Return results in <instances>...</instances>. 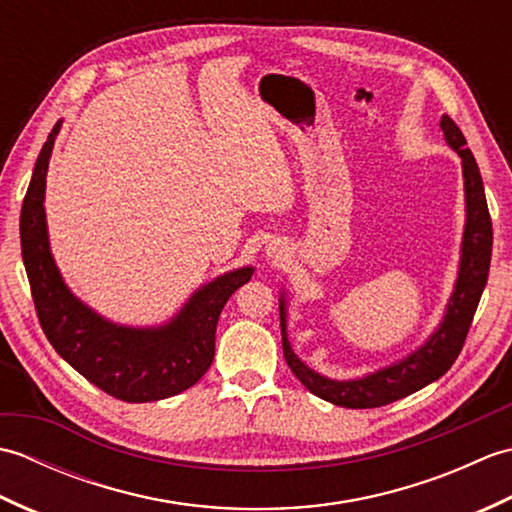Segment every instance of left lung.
Returning <instances> with one entry per match:
<instances>
[{
	"instance_id": "8db88e82",
	"label": "left lung",
	"mask_w": 512,
	"mask_h": 512,
	"mask_svg": "<svg viewBox=\"0 0 512 512\" xmlns=\"http://www.w3.org/2000/svg\"><path fill=\"white\" fill-rule=\"evenodd\" d=\"M440 127L444 136H447L449 145L462 156L466 189V228L458 284H455V292L449 301L447 317H444L440 330L431 336V341L398 365L380 369V372L365 376L361 380L339 383V380H330L314 372V369L299 361L297 354L290 350L286 336V312L284 303H281V343H284L286 363L292 369V374L301 380L303 387L312 391L314 396L332 402V405L350 409H374L427 387L433 380H438L442 374L449 372L455 358L462 352L466 334L471 330L477 303L482 299L488 279V268H491L493 224L491 213H488L480 169H477L471 149L466 147L464 134L449 116H442Z\"/></svg>"
}]
</instances>
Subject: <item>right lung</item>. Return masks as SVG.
Returning a JSON list of instances; mask_svg holds the SVG:
<instances>
[{
  "mask_svg": "<svg viewBox=\"0 0 512 512\" xmlns=\"http://www.w3.org/2000/svg\"><path fill=\"white\" fill-rule=\"evenodd\" d=\"M59 127L61 123L52 127L41 147L19 220L21 257L41 330L59 356L105 394L125 402L176 396L198 383L211 367L217 319L233 292L253 277V268L211 281L165 328H118L96 317L63 286L48 248L43 193Z\"/></svg>",
  "mask_w": 512,
  "mask_h": 512,
  "instance_id": "right-lung-1",
  "label": "right lung"
}]
</instances>
